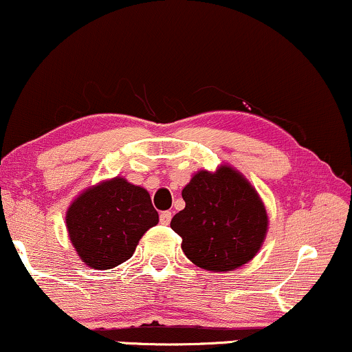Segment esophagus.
<instances>
[{"instance_id": "esophagus-1", "label": "esophagus", "mask_w": 352, "mask_h": 352, "mask_svg": "<svg viewBox=\"0 0 352 352\" xmlns=\"http://www.w3.org/2000/svg\"><path fill=\"white\" fill-rule=\"evenodd\" d=\"M159 219H160V223L167 226V224H170V221H172V213H170V211H162Z\"/></svg>"}]
</instances>
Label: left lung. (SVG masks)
I'll list each match as a JSON object with an SVG mask.
<instances>
[{
    "label": "left lung",
    "instance_id": "left-lung-1",
    "mask_svg": "<svg viewBox=\"0 0 352 352\" xmlns=\"http://www.w3.org/2000/svg\"><path fill=\"white\" fill-rule=\"evenodd\" d=\"M185 208L170 228L185 256L214 272L238 269L256 256L267 232V213L252 185L234 168L198 172L184 188Z\"/></svg>",
    "mask_w": 352,
    "mask_h": 352
}]
</instances>
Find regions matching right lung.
<instances>
[{"label":"right lung","instance_id":"add662e5","mask_svg":"<svg viewBox=\"0 0 352 352\" xmlns=\"http://www.w3.org/2000/svg\"><path fill=\"white\" fill-rule=\"evenodd\" d=\"M65 219L82 261L104 270L133 256L144 232L159 223V214L147 190L116 177L80 195Z\"/></svg>","mask_w":352,"mask_h":352}]
</instances>
